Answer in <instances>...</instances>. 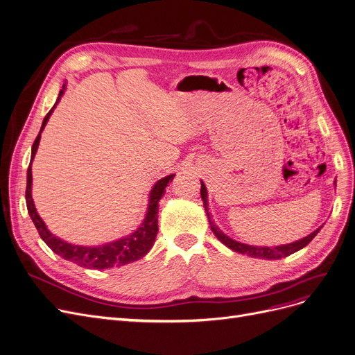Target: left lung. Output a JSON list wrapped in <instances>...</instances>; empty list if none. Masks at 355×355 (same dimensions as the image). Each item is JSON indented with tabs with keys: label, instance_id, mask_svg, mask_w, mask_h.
<instances>
[{
	"label": "left lung",
	"instance_id": "8db88e82",
	"mask_svg": "<svg viewBox=\"0 0 355 355\" xmlns=\"http://www.w3.org/2000/svg\"><path fill=\"white\" fill-rule=\"evenodd\" d=\"M336 184V182H334ZM200 198L202 200H204V207H205V211H207V215H208V221H209V225H211V230L212 232L215 234V237L221 241L224 245H227L228 248H231L232 251L235 252H240V254H247L250 257H254V259H264V260H279V259H283V257H288L291 254H293V252L302 250L303 247H306L315 237L316 234L320 231V228H322L324 225H320L319 228H316L313 232H311L309 235H306V237H303L297 241H293V243H289V244H282V245H275V247H261V245H248V244H244V243H240V241H235L232 239H230L227 234H224L221 230H219L215 223L212 221L211 218V212H209V208H208V191H207V187L205 183L200 180Z\"/></svg>",
	"mask_w": 355,
	"mask_h": 355
}]
</instances>
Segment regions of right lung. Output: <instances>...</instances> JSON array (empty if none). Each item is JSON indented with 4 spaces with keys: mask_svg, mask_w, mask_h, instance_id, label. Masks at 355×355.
I'll use <instances>...</instances> for the list:
<instances>
[{
    "mask_svg": "<svg viewBox=\"0 0 355 355\" xmlns=\"http://www.w3.org/2000/svg\"><path fill=\"white\" fill-rule=\"evenodd\" d=\"M66 89V83H63V87L59 92L56 104L53 108L47 112L44 116L42 128L39 131V136L36 137L35 143H33L31 147V159H30V166L27 168V188H26V204H27V211L31 218L33 224L36 225L39 235L42 240L52 248L53 252H56L58 256L62 259L72 261L80 267H88V268H111V267H120L125 266L128 263L137 261L143 259L150 248L153 247L156 235L159 231L157 227V214H159V200L164 195V189L167 187L168 182H172L175 178L173 175H168L155 183V187L151 188L150 195H148V207L146 216L143 219L141 225L131 234H128L127 237H123L120 240H115L107 244H101V245H75L67 243L59 237H56L55 234L50 232L44 224L40 215L37 214V209L35 207V202H33L31 198V184H33V176H31V162L36 156V151L39 148L40 137H42V131L44 130L50 115H52L53 110L59 104V101L62 95L64 94Z\"/></svg>",
    "mask_w": 355,
    "mask_h": 355,
    "instance_id": "add662e5",
    "label": "right lung"
}]
</instances>
